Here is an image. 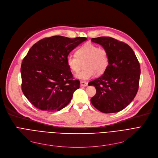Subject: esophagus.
I'll return each mask as SVG.
<instances>
[{"instance_id": "34e87169", "label": "esophagus", "mask_w": 158, "mask_h": 158, "mask_svg": "<svg viewBox=\"0 0 158 158\" xmlns=\"http://www.w3.org/2000/svg\"><path fill=\"white\" fill-rule=\"evenodd\" d=\"M81 86H83V87H86V86H87V85H88V82H86V81H81Z\"/></svg>"}]
</instances>
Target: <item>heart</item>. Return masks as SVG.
<instances>
[{
	"label": "heart",
	"mask_w": 158,
	"mask_h": 158,
	"mask_svg": "<svg viewBox=\"0 0 158 158\" xmlns=\"http://www.w3.org/2000/svg\"><path fill=\"white\" fill-rule=\"evenodd\" d=\"M82 63L84 69L75 77L80 80H88L95 73L99 76L104 73L109 64L108 54L102 47L86 43L77 50L76 55L69 54L66 57V64L73 72H79Z\"/></svg>",
	"instance_id": "1"
}]
</instances>
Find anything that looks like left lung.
Listing matches in <instances>:
<instances>
[{
  "mask_svg": "<svg viewBox=\"0 0 158 158\" xmlns=\"http://www.w3.org/2000/svg\"><path fill=\"white\" fill-rule=\"evenodd\" d=\"M105 48L109 64L102 76L89 82L96 94L91 98L93 106L104 113H117L126 107L135 97L140 77V66L132 49L111 37L92 39Z\"/></svg>",
  "mask_w": 158,
  "mask_h": 158,
  "instance_id": "1",
  "label": "left lung"
}]
</instances>
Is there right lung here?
<instances>
[{
  "mask_svg": "<svg viewBox=\"0 0 158 158\" xmlns=\"http://www.w3.org/2000/svg\"><path fill=\"white\" fill-rule=\"evenodd\" d=\"M86 40L54 36L38 41L30 48L21 65L22 90L36 108L60 111L70 102L80 82L73 79L66 57Z\"/></svg>",
  "mask_w": 158,
  "mask_h": 158,
  "instance_id": "add662e5",
  "label": "right lung"
}]
</instances>
